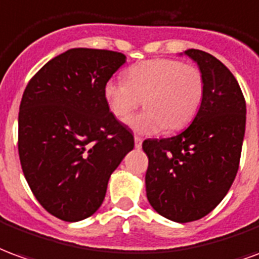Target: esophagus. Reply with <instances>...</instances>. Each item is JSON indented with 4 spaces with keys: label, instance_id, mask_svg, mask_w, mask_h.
<instances>
[{
    "label": "esophagus",
    "instance_id": "1",
    "mask_svg": "<svg viewBox=\"0 0 259 259\" xmlns=\"http://www.w3.org/2000/svg\"><path fill=\"white\" fill-rule=\"evenodd\" d=\"M134 139H135V148H137V149L142 148V138L138 137V135H135V137H134Z\"/></svg>",
    "mask_w": 259,
    "mask_h": 259
}]
</instances>
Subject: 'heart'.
Segmentation results:
<instances>
[{
	"label": "heart",
	"mask_w": 259,
	"mask_h": 259,
	"mask_svg": "<svg viewBox=\"0 0 259 259\" xmlns=\"http://www.w3.org/2000/svg\"><path fill=\"white\" fill-rule=\"evenodd\" d=\"M103 96L120 120L130 116L142 101L145 110L128 118V124L139 134L153 135L164 128L177 131L188 125L199 111L204 77L197 66L181 60H145L125 71V81H107Z\"/></svg>",
	"instance_id": "obj_1"
}]
</instances>
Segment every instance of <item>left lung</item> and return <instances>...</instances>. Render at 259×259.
<instances>
[{"mask_svg": "<svg viewBox=\"0 0 259 259\" xmlns=\"http://www.w3.org/2000/svg\"><path fill=\"white\" fill-rule=\"evenodd\" d=\"M185 54L204 77L193 122L177 137L146 139V194L158 214L192 222L220 204L236 178L246 130V101L235 75L204 51Z\"/></svg>", "mask_w": 259, "mask_h": 259, "instance_id": "left-lung-1", "label": "left lung"}]
</instances>
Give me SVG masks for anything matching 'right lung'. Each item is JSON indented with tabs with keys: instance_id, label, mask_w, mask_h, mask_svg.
<instances>
[{
	"instance_id": "right-lung-1",
	"label": "right lung",
	"mask_w": 259,
	"mask_h": 259,
	"mask_svg": "<svg viewBox=\"0 0 259 259\" xmlns=\"http://www.w3.org/2000/svg\"><path fill=\"white\" fill-rule=\"evenodd\" d=\"M124 63L121 52L73 48L42 66L24 90L19 158L35 199L59 220L94 214L111 172L134 149V135L103 96Z\"/></svg>"
}]
</instances>
